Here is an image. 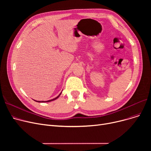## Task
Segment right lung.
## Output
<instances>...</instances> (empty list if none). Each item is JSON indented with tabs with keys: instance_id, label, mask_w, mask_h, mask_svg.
Segmentation results:
<instances>
[{
	"instance_id": "right-lung-1",
	"label": "right lung",
	"mask_w": 151,
	"mask_h": 151,
	"mask_svg": "<svg viewBox=\"0 0 151 151\" xmlns=\"http://www.w3.org/2000/svg\"><path fill=\"white\" fill-rule=\"evenodd\" d=\"M61 93H62V92H60V93L59 95V96L57 97H55V98H54V99H52V100H47V101H37V100H35V101H37V102H40V103H44V102H50V101H53V100H56L57 99H58L59 97V96H60L61 95Z\"/></svg>"
}]
</instances>
